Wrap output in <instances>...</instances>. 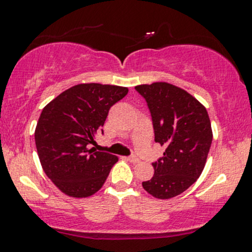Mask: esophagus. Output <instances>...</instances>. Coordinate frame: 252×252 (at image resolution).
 <instances>
[{
  "label": "esophagus",
  "mask_w": 252,
  "mask_h": 252,
  "mask_svg": "<svg viewBox=\"0 0 252 252\" xmlns=\"http://www.w3.org/2000/svg\"><path fill=\"white\" fill-rule=\"evenodd\" d=\"M126 159H128L129 162H131V163H138V162H139V159H138L137 157H136V156H130V157H126Z\"/></svg>",
  "instance_id": "34e87169"
}]
</instances>
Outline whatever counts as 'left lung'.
Wrapping results in <instances>:
<instances>
[{
	"instance_id": "8db88e82",
	"label": "left lung",
	"mask_w": 252,
	"mask_h": 252,
	"mask_svg": "<svg viewBox=\"0 0 252 252\" xmlns=\"http://www.w3.org/2000/svg\"><path fill=\"white\" fill-rule=\"evenodd\" d=\"M135 89L150 110L155 142L165 147L163 157L153 163V178L142 186L156 198L169 199L201 176L213 142L210 118L204 105L174 84L155 82Z\"/></svg>"
}]
</instances>
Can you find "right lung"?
I'll return each mask as SVG.
<instances>
[{
	"mask_svg": "<svg viewBox=\"0 0 252 252\" xmlns=\"http://www.w3.org/2000/svg\"><path fill=\"white\" fill-rule=\"evenodd\" d=\"M126 94V87L82 83L43 108L35 129L36 149L45 175L63 193L83 198L104 184L118 158L90 145L109 109Z\"/></svg>",
	"mask_w": 252,
	"mask_h": 252,
	"instance_id": "add662e5",
	"label": "right lung"
}]
</instances>
